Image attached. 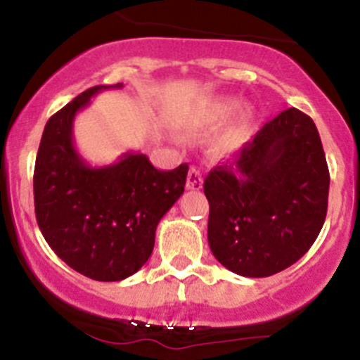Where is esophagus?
<instances>
[{
  "label": "esophagus",
  "mask_w": 360,
  "mask_h": 360,
  "mask_svg": "<svg viewBox=\"0 0 360 360\" xmlns=\"http://www.w3.org/2000/svg\"><path fill=\"white\" fill-rule=\"evenodd\" d=\"M203 186V176L200 170L197 167H190V172H188V179H186V188L188 190L198 191L202 190Z\"/></svg>",
  "instance_id": "obj_1"
}]
</instances>
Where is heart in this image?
Segmentation results:
<instances>
[{"mask_svg":"<svg viewBox=\"0 0 360 360\" xmlns=\"http://www.w3.org/2000/svg\"><path fill=\"white\" fill-rule=\"evenodd\" d=\"M238 101L233 97H221V99L212 101V103L207 106V110L202 115V125L203 127H216L221 123L226 122L230 116L233 117L230 123H228L226 129L223 130V134L214 139L212 143V151L217 157H226V155L235 153L237 150H240L242 144L248 141L250 129H252V110L250 108H240L238 112ZM236 110L238 112L235 113Z\"/></svg>","mask_w":360,"mask_h":360,"instance_id":"obj_1","label":"heart"}]
</instances>
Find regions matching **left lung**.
<instances>
[{
  "instance_id": "8db88e82",
  "label": "left lung",
  "mask_w": 360,
  "mask_h": 360,
  "mask_svg": "<svg viewBox=\"0 0 360 360\" xmlns=\"http://www.w3.org/2000/svg\"><path fill=\"white\" fill-rule=\"evenodd\" d=\"M214 257L242 277H270L296 263L328 212L329 169L314 120L282 111L230 165L203 181Z\"/></svg>"
}]
</instances>
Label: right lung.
Wrapping results in <instances>:
<instances>
[{
	"instance_id": "obj_1",
	"label": "right lung",
	"mask_w": 360,
	"mask_h": 360,
	"mask_svg": "<svg viewBox=\"0 0 360 360\" xmlns=\"http://www.w3.org/2000/svg\"><path fill=\"white\" fill-rule=\"evenodd\" d=\"M85 90L46 122L34 165V212L43 237L72 270L101 282L136 274L153 252L155 231L183 195L188 165L158 170L143 153L92 167L72 143L76 112L96 94Z\"/></svg>"
}]
</instances>
